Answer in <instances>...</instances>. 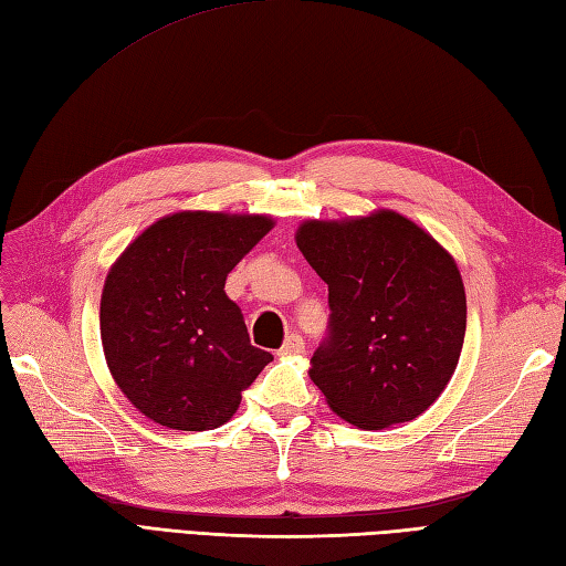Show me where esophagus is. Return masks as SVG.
I'll use <instances>...</instances> for the list:
<instances>
[{
    "label": "esophagus",
    "instance_id": "esophagus-1",
    "mask_svg": "<svg viewBox=\"0 0 566 566\" xmlns=\"http://www.w3.org/2000/svg\"><path fill=\"white\" fill-rule=\"evenodd\" d=\"M304 352H306L304 337L292 333V335H289V337L284 339V345L280 347L277 354H280V357H298V354H304Z\"/></svg>",
    "mask_w": 566,
    "mask_h": 566
}]
</instances>
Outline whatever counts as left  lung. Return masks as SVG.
Here are the masks:
<instances>
[{
    "instance_id": "left-lung-1",
    "label": "left lung",
    "mask_w": 566,
    "mask_h": 566,
    "mask_svg": "<svg viewBox=\"0 0 566 566\" xmlns=\"http://www.w3.org/2000/svg\"><path fill=\"white\" fill-rule=\"evenodd\" d=\"M296 245L327 284L331 323L308 374L331 410L359 429L422 415L449 386L465 337L451 253L392 209L308 219Z\"/></svg>"
}]
</instances>
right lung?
Returning a JSON list of instances; mask_svg holds the SVG:
<instances>
[{"mask_svg":"<svg viewBox=\"0 0 566 566\" xmlns=\"http://www.w3.org/2000/svg\"><path fill=\"white\" fill-rule=\"evenodd\" d=\"M274 227L265 214L176 212L125 248L101 296V343L117 388L151 422L207 431L229 422L272 361L251 345L229 272Z\"/></svg>","mask_w":566,"mask_h":566,"instance_id":"obj_1","label":"right lung"}]
</instances>
